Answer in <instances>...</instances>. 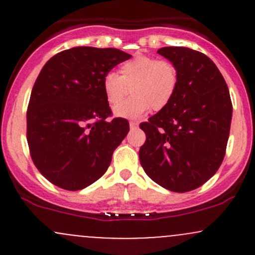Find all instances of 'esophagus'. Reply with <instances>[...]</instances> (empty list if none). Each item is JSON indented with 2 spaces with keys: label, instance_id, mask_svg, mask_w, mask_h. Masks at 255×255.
Wrapping results in <instances>:
<instances>
[{
  "label": "esophagus",
  "instance_id": "obj_1",
  "mask_svg": "<svg viewBox=\"0 0 255 255\" xmlns=\"http://www.w3.org/2000/svg\"><path fill=\"white\" fill-rule=\"evenodd\" d=\"M138 126H139V125H138V122H130V123H129V128H130V129H132V130L137 129Z\"/></svg>",
  "mask_w": 255,
  "mask_h": 255
}]
</instances>
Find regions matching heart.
<instances>
[{"instance_id": "b5f03b06", "label": "heart", "mask_w": 255, "mask_h": 255, "mask_svg": "<svg viewBox=\"0 0 255 255\" xmlns=\"http://www.w3.org/2000/svg\"><path fill=\"white\" fill-rule=\"evenodd\" d=\"M179 84L176 66L168 60H159L154 56L137 55L126 61L120 68V75L109 73L104 78L105 97L111 107L124 99L129 89L133 96L115 109L118 117L137 120L151 107L160 111L169 105L175 95Z\"/></svg>"}]
</instances>
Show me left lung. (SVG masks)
Returning a JSON list of instances; mask_svg holds the SVG:
<instances>
[{"label": "left lung", "instance_id": "left-lung-1", "mask_svg": "<svg viewBox=\"0 0 255 255\" xmlns=\"http://www.w3.org/2000/svg\"><path fill=\"white\" fill-rule=\"evenodd\" d=\"M158 53L176 66L179 84L168 106L139 125L146 137L139 160L156 184L187 192L204 185L222 164L232 101L222 74L205 54L185 47Z\"/></svg>", "mask_w": 255, "mask_h": 255}]
</instances>
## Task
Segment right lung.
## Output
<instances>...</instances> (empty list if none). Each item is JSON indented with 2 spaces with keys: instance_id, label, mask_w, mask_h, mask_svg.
I'll return each mask as SVG.
<instances>
[{
  "instance_id": "right-lung-1",
  "label": "right lung",
  "mask_w": 255,
  "mask_h": 255,
  "mask_svg": "<svg viewBox=\"0 0 255 255\" xmlns=\"http://www.w3.org/2000/svg\"><path fill=\"white\" fill-rule=\"evenodd\" d=\"M130 58L116 48L75 47L43 66L28 104L27 142L33 163L51 184L76 191L106 173L129 123L109 121L102 81Z\"/></svg>"
}]
</instances>
